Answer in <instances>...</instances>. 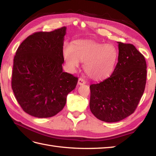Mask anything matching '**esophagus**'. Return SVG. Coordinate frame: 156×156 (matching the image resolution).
I'll list each match as a JSON object with an SVG mask.
<instances>
[{
  "instance_id": "1",
  "label": "esophagus",
  "mask_w": 156,
  "mask_h": 156,
  "mask_svg": "<svg viewBox=\"0 0 156 156\" xmlns=\"http://www.w3.org/2000/svg\"><path fill=\"white\" fill-rule=\"evenodd\" d=\"M78 84L79 85H83L84 84H86V81L84 79H83L82 78H80L78 79Z\"/></svg>"
}]
</instances>
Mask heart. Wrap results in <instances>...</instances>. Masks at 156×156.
<instances>
[{
    "mask_svg": "<svg viewBox=\"0 0 156 156\" xmlns=\"http://www.w3.org/2000/svg\"><path fill=\"white\" fill-rule=\"evenodd\" d=\"M117 55V49L114 45L92 40H77L63 48L68 67L74 69L79 66L80 61L84 62L85 72L94 80H104L110 76Z\"/></svg>",
    "mask_w": 156,
    "mask_h": 156,
    "instance_id": "heart-1",
    "label": "heart"
}]
</instances>
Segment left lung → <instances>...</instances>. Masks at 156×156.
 <instances>
[{
    "label": "left lung",
    "instance_id": "8db88e82",
    "mask_svg": "<svg viewBox=\"0 0 156 156\" xmlns=\"http://www.w3.org/2000/svg\"><path fill=\"white\" fill-rule=\"evenodd\" d=\"M119 44L118 62L109 78L90 86V108L99 120L114 122L136 109L146 84L144 56L133 44Z\"/></svg>",
    "mask_w": 156,
    "mask_h": 156
}]
</instances>
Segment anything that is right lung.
<instances>
[{"label":"right lung","mask_w":156,"mask_h":156,"mask_svg":"<svg viewBox=\"0 0 156 156\" xmlns=\"http://www.w3.org/2000/svg\"><path fill=\"white\" fill-rule=\"evenodd\" d=\"M66 27L36 32L19 45L13 60L11 87L22 109L37 118L58 114L78 78L63 72Z\"/></svg>","instance_id":"right-lung-1"}]
</instances>
